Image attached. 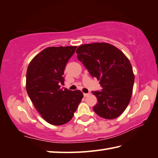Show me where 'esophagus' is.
Instances as JSON below:
<instances>
[{
  "label": "esophagus",
  "mask_w": 158,
  "mask_h": 158,
  "mask_svg": "<svg viewBox=\"0 0 158 158\" xmlns=\"http://www.w3.org/2000/svg\"><path fill=\"white\" fill-rule=\"evenodd\" d=\"M90 95V93H84V97H87V96H89Z\"/></svg>",
  "instance_id": "esophagus-1"
}]
</instances>
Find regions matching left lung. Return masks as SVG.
Segmentation results:
<instances>
[{"mask_svg": "<svg viewBox=\"0 0 158 158\" xmlns=\"http://www.w3.org/2000/svg\"><path fill=\"white\" fill-rule=\"evenodd\" d=\"M76 53L102 88V91L92 92L98 99L93 111L103 118L118 117L132 97L135 75L129 59L117 47L106 42L82 44Z\"/></svg>", "mask_w": 158, "mask_h": 158, "instance_id": "1", "label": "left lung"}]
</instances>
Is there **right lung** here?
<instances>
[{"mask_svg": "<svg viewBox=\"0 0 158 158\" xmlns=\"http://www.w3.org/2000/svg\"><path fill=\"white\" fill-rule=\"evenodd\" d=\"M76 46L50 47L37 54L26 73V91L42 117L53 125L65 124L73 118L84 95L79 90L60 89L64 70Z\"/></svg>", "mask_w": 158, "mask_h": 158, "instance_id": "right-lung-1", "label": "right lung"}]
</instances>
